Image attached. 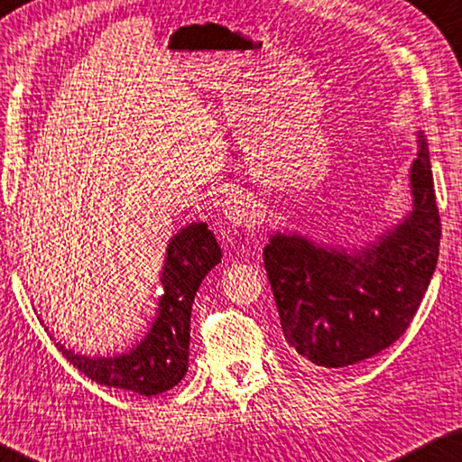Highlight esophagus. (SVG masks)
<instances>
[{
	"label": "esophagus",
	"instance_id": "1",
	"mask_svg": "<svg viewBox=\"0 0 462 462\" xmlns=\"http://www.w3.org/2000/svg\"><path fill=\"white\" fill-rule=\"evenodd\" d=\"M222 214L232 228H252L258 218V208L248 194L232 192L222 204Z\"/></svg>",
	"mask_w": 462,
	"mask_h": 462
}]
</instances>
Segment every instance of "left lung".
Wrapping results in <instances>:
<instances>
[{"instance_id": "8db88e82", "label": "left lung", "mask_w": 462, "mask_h": 462, "mask_svg": "<svg viewBox=\"0 0 462 462\" xmlns=\"http://www.w3.org/2000/svg\"><path fill=\"white\" fill-rule=\"evenodd\" d=\"M412 208L360 248L273 232L264 266L284 338L302 363L342 368L378 355L409 328L435 274L440 218L429 146L419 132Z\"/></svg>"}]
</instances>
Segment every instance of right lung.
Instances as JSON below:
<instances>
[{
	"label": "right lung",
	"instance_id": "1",
	"mask_svg": "<svg viewBox=\"0 0 462 462\" xmlns=\"http://www.w3.org/2000/svg\"><path fill=\"white\" fill-rule=\"evenodd\" d=\"M220 258L222 250L206 222L184 226L168 242L160 274L164 294L158 298L156 319L138 345L116 356L79 355L61 342L56 346L69 365L97 384L142 396L170 391L188 373L194 296Z\"/></svg>",
	"mask_w": 462,
	"mask_h": 462
}]
</instances>
